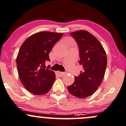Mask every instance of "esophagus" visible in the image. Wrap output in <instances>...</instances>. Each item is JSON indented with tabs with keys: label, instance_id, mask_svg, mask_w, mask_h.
I'll return each instance as SVG.
<instances>
[{
	"label": "esophagus",
	"instance_id": "34e87169",
	"mask_svg": "<svg viewBox=\"0 0 126 126\" xmlns=\"http://www.w3.org/2000/svg\"><path fill=\"white\" fill-rule=\"evenodd\" d=\"M55 73H56V74L58 75V76H60V77H62V76H63L64 74H65V72H60V71H57Z\"/></svg>",
	"mask_w": 126,
	"mask_h": 126
}]
</instances>
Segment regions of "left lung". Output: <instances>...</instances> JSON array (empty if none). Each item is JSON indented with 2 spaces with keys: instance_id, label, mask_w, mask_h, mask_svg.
Segmentation results:
<instances>
[{
  "instance_id": "8db88e82",
  "label": "left lung",
  "mask_w": 126,
  "mask_h": 126,
  "mask_svg": "<svg viewBox=\"0 0 126 126\" xmlns=\"http://www.w3.org/2000/svg\"><path fill=\"white\" fill-rule=\"evenodd\" d=\"M79 48L80 64L83 71L75 77L68 90L73 96L84 99L93 94L102 83L107 67V55L99 40L86 30L71 33Z\"/></svg>"
}]
</instances>
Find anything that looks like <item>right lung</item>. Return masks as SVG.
<instances>
[{
  "instance_id": "add662e5",
  "label": "right lung",
  "mask_w": 126,
  "mask_h": 126,
  "mask_svg": "<svg viewBox=\"0 0 126 126\" xmlns=\"http://www.w3.org/2000/svg\"><path fill=\"white\" fill-rule=\"evenodd\" d=\"M63 34L40 32L29 36L19 50L17 58L19 77L25 88L35 95L49 92L55 79L54 71L46 67L49 54Z\"/></svg>"
}]
</instances>
